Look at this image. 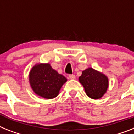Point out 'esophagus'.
Instances as JSON below:
<instances>
[{
    "instance_id": "1",
    "label": "esophagus",
    "mask_w": 134,
    "mask_h": 134,
    "mask_svg": "<svg viewBox=\"0 0 134 134\" xmlns=\"http://www.w3.org/2000/svg\"><path fill=\"white\" fill-rule=\"evenodd\" d=\"M70 79H72V80H73V79H75V75H70L68 76Z\"/></svg>"
}]
</instances>
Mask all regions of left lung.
Segmentation results:
<instances>
[{
    "mask_svg": "<svg viewBox=\"0 0 134 134\" xmlns=\"http://www.w3.org/2000/svg\"><path fill=\"white\" fill-rule=\"evenodd\" d=\"M79 81L83 86L87 96L92 99H99L103 97L109 87L108 76L91 67L82 71Z\"/></svg>",
    "mask_w": 134,
    "mask_h": 134,
    "instance_id": "1",
    "label": "left lung"
}]
</instances>
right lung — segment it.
<instances>
[{
  "mask_svg": "<svg viewBox=\"0 0 134 134\" xmlns=\"http://www.w3.org/2000/svg\"><path fill=\"white\" fill-rule=\"evenodd\" d=\"M29 81L35 94L44 99L57 97L67 79L52 68L49 63H37L31 69Z\"/></svg>",
  "mask_w": 134,
  "mask_h": 134,
  "instance_id": "right-lung-1",
  "label": "right lung"
}]
</instances>
